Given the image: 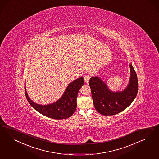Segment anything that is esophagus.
<instances>
[{"label": "esophagus", "instance_id": "1", "mask_svg": "<svg viewBox=\"0 0 159 159\" xmlns=\"http://www.w3.org/2000/svg\"><path fill=\"white\" fill-rule=\"evenodd\" d=\"M90 77H91V75H90V74L85 75L84 76V79L85 82L86 83H88L89 81V80H90Z\"/></svg>", "mask_w": 159, "mask_h": 159}]
</instances>
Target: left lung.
Returning <instances> with one entry per match:
<instances>
[{
  "label": "left lung",
  "instance_id": "8db88e82",
  "mask_svg": "<svg viewBox=\"0 0 159 159\" xmlns=\"http://www.w3.org/2000/svg\"><path fill=\"white\" fill-rule=\"evenodd\" d=\"M129 84L123 91L112 92L98 76L89 81L94 106L98 112L103 116H113L124 111L134 100L138 91L137 75L132 64Z\"/></svg>",
  "mask_w": 159,
  "mask_h": 159
}]
</instances>
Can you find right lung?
Instances as JSON below:
<instances>
[{
  "mask_svg": "<svg viewBox=\"0 0 159 159\" xmlns=\"http://www.w3.org/2000/svg\"><path fill=\"white\" fill-rule=\"evenodd\" d=\"M84 84L83 77L78 78L69 84L62 96L58 101L48 105H39L35 103L28 96L24 85L25 95L29 104L43 116L56 120H63L69 118L76 109L78 92Z\"/></svg>",
  "mask_w": 159,
  "mask_h": 159,
  "instance_id": "add662e5",
  "label": "right lung"
}]
</instances>
